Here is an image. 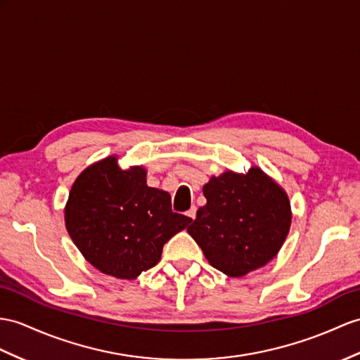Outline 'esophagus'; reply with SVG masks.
<instances>
[{"mask_svg":"<svg viewBox=\"0 0 360 360\" xmlns=\"http://www.w3.org/2000/svg\"><path fill=\"white\" fill-rule=\"evenodd\" d=\"M186 215L191 218V220H195V217H197V207L195 206H192L188 212H186Z\"/></svg>","mask_w":360,"mask_h":360,"instance_id":"1","label":"esophagus"}]
</instances>
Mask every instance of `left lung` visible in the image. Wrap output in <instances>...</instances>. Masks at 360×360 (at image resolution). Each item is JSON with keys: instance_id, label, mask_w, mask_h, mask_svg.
Listing matches in <instances>:
<instances>
[{"instance_id": "1", "label": "left lung", "mask_w": 360, "mask_h": 360, "mask_svg": "<svg viewBox=\"0 0 360 360\" xmlns=\"http://www.w3.org/2000/svg\"><path fill=\"white\" fill-rule=\"evenodd\" d=\"M206 205L188 233L209 264L238 278L266 266L284 244L292 212L287 194L259 168L227 171L203 186Z\"/></svg>"}]
</instances>
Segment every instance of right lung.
Returning a JSON list of instances; mask_svg holds the SVG:
<instances>
[{
	"mask_svg": "<svg viewBox=\"0 0 360 360\" xmlns=\"http://www.w3.org/2000/svg\"><path fill=\"white\" fill-rule=\"evenodd\" d=\"M191 221L172 212L168 192L146 185L142 166L124 171L114 155L79 175L65 206L76 248L102 274L120 279L154 267L165 243Z\"/></svg>",
	"mask_w": 360,
	"mask_h": 360,
	"instance_id": "add662e5",
	"label": "right lung"
}]
</instances>
